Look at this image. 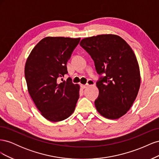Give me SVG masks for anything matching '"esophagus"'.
<instances>
[{
    "instance_id": "esophagus-1",
    "label": "esophagus",
    "mask_w": 159,
    "mask_h": 159,
    "mask_svg": "<svg viewBox=\"0 0 159 159\" xmlns=\"http://www.w3.org/2000/svg\"><path fill=\"white\" fill-rule=\"evenodd\" d=\"M94 85V81H93L92 80H89L88 81V83L87 84H85V85H82V84H81V87L83 89H85V88H86L87 87H88L89 85Z\"/></svg>"
}]
</instances>
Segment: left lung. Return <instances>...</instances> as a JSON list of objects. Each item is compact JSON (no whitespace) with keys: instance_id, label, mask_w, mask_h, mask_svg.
Instances as JSON below:
<instances>
[{"instance_id":"8db88e82","label":"left lung","mask_w":159,"mask_h":159,"mask_svg":"<svg viewBox=\"0 0 159 159\" xmlns=\"http://www.w3.org/2000/svg\"><path fill=\"white\" fill-rule=\"evenodd\" d=\"M80 46L94 61L98 74H104L96 83V109L107 119L122 117L132 106L141 84L138 61L131 48L114 34L85 38Z\"/></svg>"}]
</instances>
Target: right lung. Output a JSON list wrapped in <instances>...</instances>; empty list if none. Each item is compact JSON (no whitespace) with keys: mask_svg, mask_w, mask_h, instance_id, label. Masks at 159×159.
I'll return each instance as SVG.
<instances>
[{"mask_svg":"<svg viewBox=\"0 0 159 159\" xmlns=\"http://www.w3.org/2000/svg\"><path fill=\"white\" fill-rule=\"evenodd\" d=\"M80 38L46 37L34 48L26 62L28 91L42 115L50 121H61L74 111L80 86L68 78L67 62Z\"/></svg>","mask_w":159,"mask_h":159,"instance_id":"right-lung-1","label":"right lung"}]
</instances>
